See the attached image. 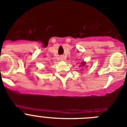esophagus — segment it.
Segmentation results:
<instances>
[{"label":"esophagus","mask_w":127,"mask_h":127,"mask_svg":"<svg viewBox=\"0 0 127 127\" xmlns=\"http://www.w3.org/2000/svg\"><path fill=\"white\" fill-rule=\"evenodd\" d=\"M61 60H65V59H64V57H62L61 58Z\"/></svg>","instance_id":"obj_1"}]
</instances>
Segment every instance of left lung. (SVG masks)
Listing matches in <instances>:
<instances>
[{
	"instance_id": "1",
	"label": "left lung",
	"mask_w": 127,
	"mask_h": 127,
	"mask_svg": "<svg viewBox=\"0 0 127 127\" xmlns=\"http://www.w3.org/2000/svg\"><path fill=\"white\" fill-rule=\"evenodd\" d=\"M86 62H84V61H82L81 63V65H80V66H84L85 65H86Z\"/></svg>"
}]
</instances>
